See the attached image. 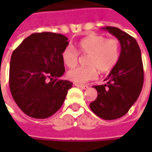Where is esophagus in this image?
<instances>
[{
    "label": "esophagus",
    "mask_w": 152,
    "mask_h": 152,
    "mask_svg": "<svg viewBox=\"0 0 152 152\" xmlns=\"http://www.w3.org/2000/svg\"><path fill=\"white\" fill-rule=\"evenodd\" d=\"M75 86H77V87H79V88H80V89H88V87H89V86H86V85H80V84H77V83H75Z\"/></svg>",
    "instance_id": "obj_1"
}]
</instances>
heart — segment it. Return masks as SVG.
<instances>
[{
	"mask_svg": "<svg viewBox=\"0 0 152 152\" xmlns=\"http://www.w3.org/2000/svg\"><path fill=\"white\" fill-rule=\"evenodd\" d=\"M66 47L62 52V60L68 67H73L78 62V53L88 55V66H77L69 70L67 78L74 82L85 83L97 76V70L107 72L115 66L120 58V45L115 39H106L100 35H90L80 40L76 45Z\"/></svg>",
	"mask_w": 152,
	"mask_h": 152,
	"instance_id": "obj_1",
	"label": "heart"
}]
</instances>
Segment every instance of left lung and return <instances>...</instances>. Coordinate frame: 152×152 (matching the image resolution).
I'll return each instance as SVG.
<instances>
[{
    "label": "left lung",
    "instance_id": "8db88e82",
    "mask_svg": "<svg viewBox=\"0 0 152 152\" xmlns=\"http://www.w3.org/2000/svg\"><path fill=\"white\" fill-rule=\"evenodd\" d=\"M102 29L119 40L121 54L104 80L105 85L94 86L98 97L89 107L99 117L110 121L122 117L137 101L143 86V65L140 48L133 37L115 27Z\"/></svg>",
    "mask_w": 152,
    "mask_h": 152
}]
</instances>
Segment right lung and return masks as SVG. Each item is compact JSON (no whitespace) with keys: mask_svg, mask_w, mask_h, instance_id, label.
Listing matches in <instances>:
<instances>
[{"mask_svg":"<svg viewBox=\"0 0 152 152\" xmlns=\"http://www.w3.org/2000/svg\"><path fill=\"white\" fill-rule=\"evenodd\" d=\"M67 38L53 32L33 33L12 53L10 89L12 97L25 114L45 119L57 112L72 87L69 80H58L65 72L62 52Z\"/></svg>","mask_w":152,"mask_h":152,"instance_id":"1","label":"right lung"}]
</instances>
